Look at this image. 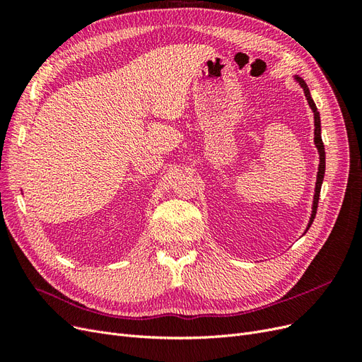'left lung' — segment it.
I'll return each instance as SVG.
<instances>
[{"mask_svg": "<svg viewBox=\"0 0 362 362\" xmlns=\"http://www.w3.org/2000/svg\"><path fill=\"white\" fill-rule=\"evenodd\" d=\"M294 80L300 84V87L303 89V92H305L306 101H308V104H310V107H311V110H313V113H314V127H315V128H314V144H315V148H317V151H319V156H320L319 172H317V181H315V190H314L315 193H314V199H313V213H311V217H310L308 226H306V231H308L311 223H313V221H314V217H315V213H317V205H319L320 189H322V182H323V178H325V168H326L325 158H326V157H325V145H323V141H322L320 113L317 112V107H315V104H314V101H313L310 89H308V86H306V83L300 78V76H298V75H294ZM306 231H305V233H306Z\"/></svg>", "mask_w": 362, "mask_h": 362, "instance_id": "1", "label": "left lung"}]
</instances>
